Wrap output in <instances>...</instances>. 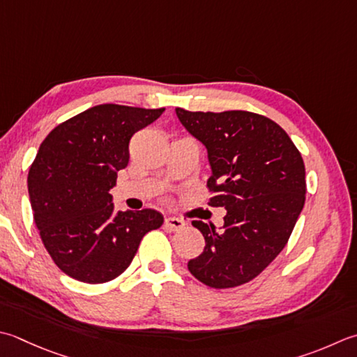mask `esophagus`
<instances>
[{"label":"esophagus","mask_w":357,"mask_h":357,"mask_svg":"<svg viewBox=\"0 0 357 357\" xmlns=\"http://www.w3.org/2000/svg\"><path fill=\"white\" fill-rule=\"evenodd\" d=\"M165 227L169 230H173V232H176V230H183L185 227V221L176 218V216H169V218H165Z\"/></svg>","instance_id":"esophagus-1"}]
</instances>
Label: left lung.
Wrapping results in <instances>:
<instances>
[{
    "label": "left lung",
    "instance_id": "obj_1",
    "mask_svg": "<svg viewBox=\"0 0 357 357\" xmlns=\"http://www.w3.org/2000/svg\"><path fill=\"white\" fill-rule=\"evenodd\" d=\"M183 127L206 146L212 207L225 225L192 221L206 240L188 261L195 278L225 289L255 278L282 252L305 204V164L286 131L249 111L201 113L176 108Z\"/></svg>",
    "mask_w": 357,
    "mask_h": 357
}]
</instances>
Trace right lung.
<instances>
[{
    "label": "right lung",
    "mask_w": 357,
    "mask_h": 357,
    "mask_svg": "<svg viewBox=\"0 0 357 357\" xmlns=\"http://www.w3.org/2000/svg\"><path fill=\"white\" fill-rule=\"evenodd\" d=\"M164 109L97 105L41 142L27 174L33 221L54 263L75 280H113L130 266L144 235L162 226L153 208L116 211L109 190L128 165L131 136Z\"/></svg>",
    "instance_id": "right-lung-1"
}]
</instances>
